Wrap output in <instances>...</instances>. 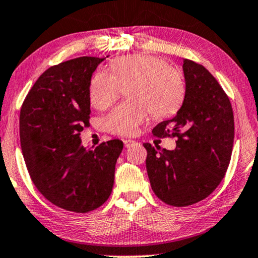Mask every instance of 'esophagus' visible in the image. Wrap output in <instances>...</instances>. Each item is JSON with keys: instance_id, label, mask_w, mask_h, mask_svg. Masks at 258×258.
Listing matches in <instances>:
<instances>
[{"instance_id": "obj_1", "label": "esophagus", "mask_w": 258, "mask_h": 258, "mask_svg": "<svg viewBox=\"0 0 258 258\" xmlns=\"http://www.w3.org/2000/svg\"><path fill=\"white\" fill-rule=\"evenodd\" d=\"M123 144H125V147L128 149V147H132L133 145H136V144H138V143H137L136 140H133V139H125V140H123Z\"/></svg>"}]
</instances>
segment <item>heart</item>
<instances>
[{"label":"heart","instance_id":"obj_1","mask_svg":"<svg viewBox=\"0 0 258 258\" xmlns=\"http://www.w3.org/2000/svg\"><path fill=\"white\" fill-rule=\"evenodd\" d=\"M111 73L98 71L89 85V100L99 111L107 109L127 88L131 100L116 106L105 119V127L116 136H133L145 121L149 112L153 116L171 113L184 94L179 71L159 57L147 54L130 55L113 61Z\"/></svg>","mask_w":258,"mask_h":258}]
</instances>
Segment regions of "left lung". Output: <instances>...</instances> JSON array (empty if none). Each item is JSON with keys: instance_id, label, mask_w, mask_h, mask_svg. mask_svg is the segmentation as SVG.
<instances>
[{"instance_id": "1", "label": "left lung", "mask_w": 258, "mask_h": 258, "mask_svg": "<svg viewBox=\"0 0 258 258\" xmlns=\"http://www.w3.org/2000/svg\"><path fill=\"white\" fill-rule=\"evenodd\" d=\"M183 71V105L152 130L159 138H176V150L144 144L151 187L165 204L177 208L198 203L216 190L228 170L235 137L231 102L214 75L188 59Z\"/></svg>"}]
</instances>
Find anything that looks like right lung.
Here are the masks:
<instances>
[{"instance_id": "1", "label": "right lung", "mask_w": 258, "mask_h": 258, "mask_svg": "<svg viewBox=\"0 0 258 258\" xmlns=\"http://www.w3.org/2000/svg\"><path fill=\"white\" fill-rule=\"evenodd\" d=\"M105 57L81 56L48 68L27 94L20 112V140L29 176L44 198L86 214L107 201L114 184L121 140L82 145L89 126V85Z\"/></svg>"}]
</instances>
